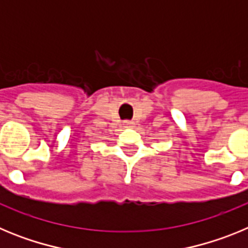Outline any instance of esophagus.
Instances as JSON below:
<instances>
[{
  "label": "esophagus",
  "instance_id": "34e87169",
  "mask_svg": "<svg viewBox=\"0 0 248 248\" xmlns=\"http://www.w3.org/2000/svg\"><path fill=\"white\" fill-rule=\"evenodd\" d=\"M123 125L125 126V128H133V126H134V123L130 122V120H124Z\"/></svg>",
  "mask_w": 248,
  "mask_h": 248
}]
</instances>
